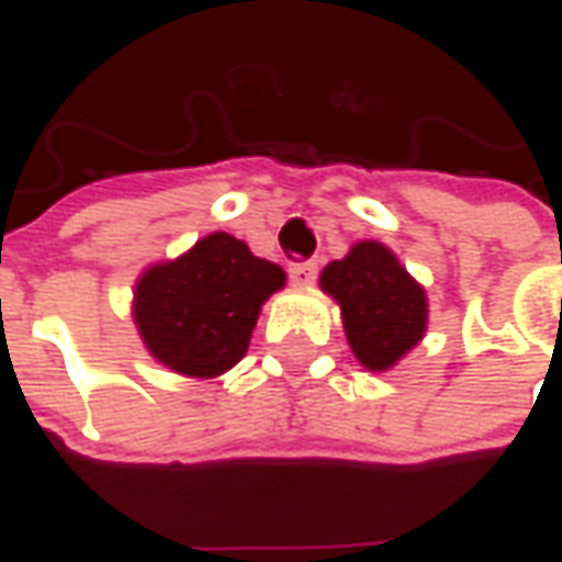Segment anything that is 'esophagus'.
<instances>
[{"mask_svg": "<svg viewBox=\"0 0 562 562\" xmlns=\"http://www.w3.org/2000/svg\"><path fill=\"white\" fill-rule=\"evenodd\" d=\"M318 277V265L316 261H292L289 265V280L294 285H313Z\"/></svg>", "mask_w": 562, "mask_h": 562, "instance_id": "1", "label": "esophagus"}]
</instances>
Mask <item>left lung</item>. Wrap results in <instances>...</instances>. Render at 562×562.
I'll return each mask as SVG.
<instances>
[{"label":"left lung","instance_id":"obj_1","mask_svg":"<svg viewBox=\"0 0 562 562\" xmlns=\"http://www.w3.org/2000/svg\"><path fill=\"white\" fill-rule=\"evenodd\" d=\"M322 289L340 304L349 346L367 370H389L424 337V289L382 244L364 240L330 261Z\"/></svg>","mask_w":562,"mask_h":562}]
</instances>
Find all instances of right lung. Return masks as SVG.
<instances>
[{
  "label": "right lung",
  "instance_id": "add662e5",
  "mask_svg": "<svg viewBox=\"0 0 562 562\" xmlns=\"http://www.w3.org/2000/svg\"><path fill=\"white\" fill-rule=\"evenodd\" d=\"M285 273L232 234H210L177 261L147 270L135 322L147 349L183 376H220L246 355L261 304Z\"/></svg>",
  "mask_w": 562,
  "mask_h": 562
}]
</instances>
